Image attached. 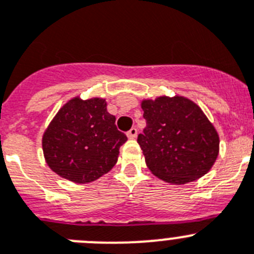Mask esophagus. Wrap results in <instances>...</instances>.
Segmentation results:
<instances>
[{
	"label": "esophagus",
	"instance_id": "obj_1",
	"mask_svg": "<svg viewBox=\"0 0 254 254\" xmlns=\"http://www.w3.org/2000/svg\"><path fill=\"white\" fill-rule=\"evenodd\" d=\"M127 138H130V139L136 138V135H138V130H136V127H131V129L127 131Z\"/></svg>",
	"mask_w": 254,
	"mask_h": 254
}]
</instances>
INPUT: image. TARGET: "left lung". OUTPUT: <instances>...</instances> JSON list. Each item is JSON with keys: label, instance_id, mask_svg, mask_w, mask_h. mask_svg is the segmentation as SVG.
<instances>
[{"label": "left lung", "instance_id": "obj_1", "mask_svg": "<svg viewBox=\"0 0 254 254\" xmlns=\"http://www.w3.org/2000/svg\"><path fill=\"white\" fill-rule=\"evenodd\" d=\"M147 127L138 135L150 172L184 185L206 175L219 154V135L200 107L182 96L141 101Z\"/></svg>", "mask_w": 254, "mask_h": 254}]
</instances>
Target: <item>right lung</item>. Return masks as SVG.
I'll list each match as a JSON object with an SVG mask.
<instances>
[{
  "label": "right lung",
  "mask_w": 254,
  "mask_h": 254,
  "mask_svg": "<svg viewBox=\"0 0 254 254\" xmlns=\"http://www.w3.org/2000/svg\"><path fill=\"white\" fill-rule=\"evenodd\" d=\"M106 106L105 99L77 96L57 113L43 135L50 170L76 184H88L115 166L127 138L119 131Z\"/></svg>",
  "instance_id": "1"
}]
</instances>
